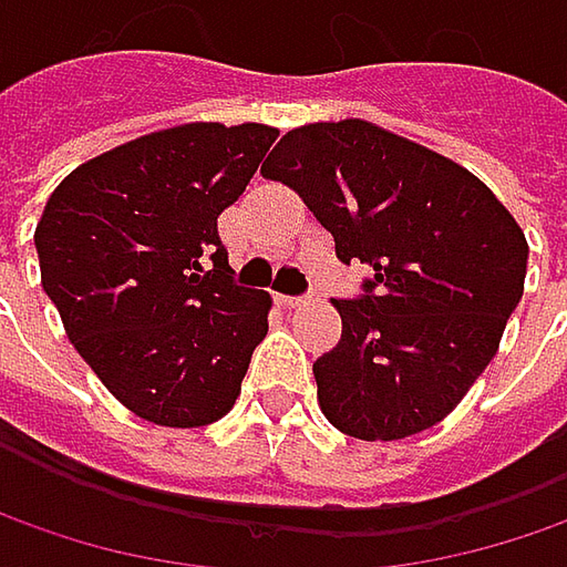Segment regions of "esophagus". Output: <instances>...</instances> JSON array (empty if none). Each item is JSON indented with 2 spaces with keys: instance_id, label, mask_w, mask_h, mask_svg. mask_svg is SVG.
Returning a JSON list of instances; mask_svg holds the SVG:
<instances>
[{
  "instance_id": "1",
  "label": "esophagus",
  "mask_w": 567,
  "mask_h": 567,
  "mask_svg": "<svg viewBox=\"0 0 567 567\" xmlns=\"http://www.w3.org/2000/svg\"><path fill=\"white\" fill-rule=\"evenodd\" d=\"M279 301H282L288 310H301V308H308V305H310V298H305V295H282Z\"/></svg>"
}]
</instances>
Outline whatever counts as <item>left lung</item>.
I'll use <instances>...</instances> for the list:
<instances>
[{
	"mask_svg": "<svg viewBox=\"0 0 567 567\" xmlns=\"http://www.w3.org/2000/svg\"><path fill=\"white\" fill-rule=\"evenodd\" d=\"M364 262L358 298L332 301L342 339L313 361L317 400L342 434L400 441L437 425L498 352L524 295L527 237L456 161L368 120L310 123L262 164Z\"/></svg>",
	"mask_w": 567,
	"mask_h": 567,
	"instance_id": "left-lung-1",
	"label": "left lung"
}]
</instances>
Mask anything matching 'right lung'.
I'll return each instance as SVG.
<instances>
[{"instance_id":"add662e5","label":"right lung","mask_w":567,"mask_h":567,"mask_svg":"<svg viewBox=\"0 0 567 567\" xmlns=\"http://www.w3.org/2000/svg\"><path fill=\"white\" fill-rule=\"evenodd\" d=\"M276 136L262 123L161 130L75 167L43 206V291L79 355L145 422L199 429L235 406L272 298L235 282L218 215Z\"/></svg>"}]
</instances>
